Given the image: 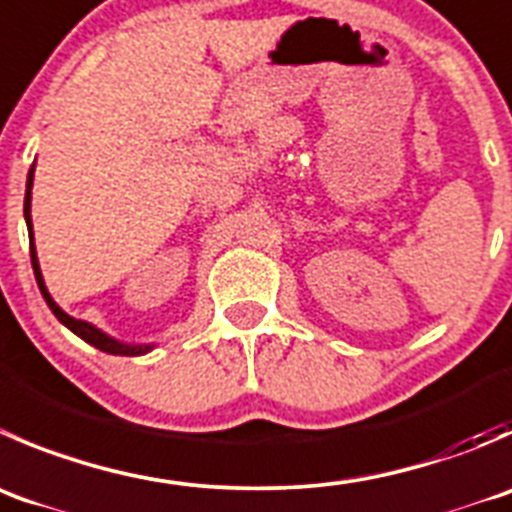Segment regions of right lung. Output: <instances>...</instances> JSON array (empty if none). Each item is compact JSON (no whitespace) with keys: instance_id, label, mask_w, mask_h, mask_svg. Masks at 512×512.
<instances>
[{"instance_id":"1","label":"right lung","mask_w":512,"mask_h":512,"mask_svg":"<svg viewBox=\"0 0 512 512\" xmlns=\"http://www.w3.org/2000/svg\"><path fill=\"white\" fill-rule=\"evenodd\" d=\"M32 185H34V165L32 170H29L27 175V192H24V220H27V230H29V255H32V270H34V277H37V285H39V292H42V297L47 300L49 310L54 312V317H57L59 322H62L67 330H72L74 335L82 337L84 342H89L92 347H97V350L107 352V355H124V357H137V355H147L150 350H155V342H145V345H135V342H124V340H117V337L107 335L104 330H99V327H94L92 322L87 320H77V317L67 315V312L62 310V307L54 302V297L49 295L47 285H44V277H42V270H39V257H37V247H34V227H32Z\"/></svg>"}]
</instances>
